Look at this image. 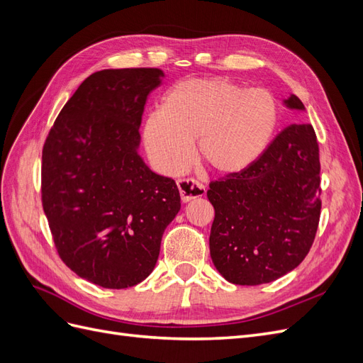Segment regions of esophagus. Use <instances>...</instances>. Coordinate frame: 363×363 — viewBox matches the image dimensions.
<instances>
[{
  "instance_id": "1",
  "label": "esophagus",
  "mask_w": 363,
  "mask_h": 363,
  "mask_svg": "<svg viewBox=\"0 0 363 363\" xmlns=\"http://www.w3.org/2000/svg\"><path fill=\"white\" fill-rule=\"evenodd\" d=\"M177 188L180 192V199L183 203H188L194 199H199V196H203L206 194V188L199 183L195 182L194 179H182L177 182Z\"/></svg>"
}]
</instances>
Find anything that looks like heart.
<instances>
[{"label":"heart","mask_w":363,"mask_h":363,"mask_svg":"<svg viewBox=\"0 0 363 363\" xmlns=\"http://www.w3.org/2000/svg\"><path fill=\"white\" fill-rule=\"evenodd\" d=\"M276 98L262 87L240 86L224 77L175 83L163 96L160 112L144 124V145L155 167L180 174L194 159L218 175L251 168L276 133Z\"/></svg>","instance_id":"obj_1"}]
</instances>
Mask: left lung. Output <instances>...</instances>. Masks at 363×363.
Segmentation results:
<instances>
[{"label": "left lung", "instance_id": "obj_1", "mask_svg": "<svg viewBox=\"0 0 363 363\" xmlns=\"http://www.w3.org/2000/svg\"><path fill=\"white\" fill-rule=\"evenodd\" d=\"M284 104L304 111L296 95ZM320 148L311 124L281 130L247 171L211 182V257L221 276L256 286L295 269L320 223Z\"/></svg>", "mask_w": 363, "mask_h": 363}]
</instances>
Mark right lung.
I'll return each mask as SVG.
<instances>
[{
    "instance_id": "right-lung-1",
    "label": "right lung",
    "mask_w": 363,
    "mask_h": 363,
    "mask_svg": "<svg viewBox=\"0 0 363 363\" xmlns=\"http://www.w3.org/2000/svg\"><path fill=\"white\" fill-rule=\"evenodd\" d=\"M157 68L98 71L54 121L42 150V206L60 259L77 276L124 289L155 269L180 211L172 179L139 156V127Z\"/></svg>"
}]
</instances>
